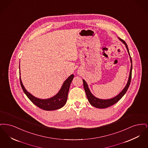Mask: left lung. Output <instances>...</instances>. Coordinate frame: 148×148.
<instances>
[{
	"label": "left lung",
	"instance_id": "left-lung-1",
	"mask_svg": "<svg viewBox=\"0 0 148 148\" xmlns=\"http://www.w3.org/2000/svg\"><path fill=\"white\" fill-rule=\"evenodd\" d=\"M119 39L121 42H123L126 48H127V52L129 53V55L130 56V62H131V68H130V73H129V79H128V81L127 82V85L125 86V88L123 89V90L121 92H120L119 94L116 95V97H115L114 98L112 99H100L97 98L95 97H94L92 94V92L90 91L88 85L87 84V83H86V82L85 81L84 79H83V85H84V88L85 92L86 93V97L88 99L89 102L90 103V104L92 106L95 107V108H101V109H103V108H106L108 107H109L110 106H113L114 104H115L116 103H117L120 99L126 93L129 86L131 82V79H132V58L130 55L129 53V51L127 48V43L125 42L121 39V38H118Z\"/></svg>",
	"mask_w": 148,
	"mask_h": 148
}]
</instances>
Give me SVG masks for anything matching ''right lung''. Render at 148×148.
Masks as SVG:
<instances>
[{"label":"right lung","instance_id":"1","mask_svg":"<svg viewBox=\"0 0 148 148\" xmlns=\"http://www.w3.org/2000/svg\"><path fill=\"white\" fill-rule=\"evenodd\" d=\"M21 75V73H20ZM74 78V75L72 74L71 76L66 79V80L64 82L59 92L56 95L51 98L47 99H41L37 98L33 95H32L30 92H29L24 88L21 82V77L20 76V83L21 85V88L26 94L27 97L30 100L35 106H37L39 108L45 110H54L59 109L62 108L66 103L68 92L69 90L71 83Z\"/></svg>","mask_w":148,"mask_h":148}]
</instances>
